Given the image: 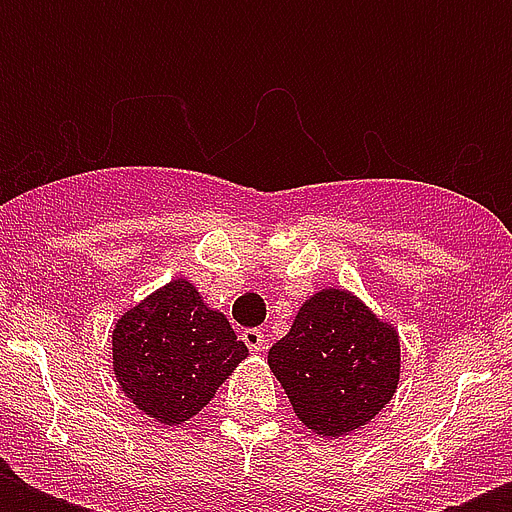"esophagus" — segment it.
<instances>
[{"instance_id":"esophagus-1","label":"esophagus","mask_w":512,"mask_h":512,"mask_svg":"<svg viewBox=\"0 0 512 512\" xmlns=\"http://www.w3.org/2000/svg\"><path fill=\"white\" fill-rule=\"evenodd\" d=\"M241 340H244V345H247L252 353H260V350L265 348V335L260 329H244V332H241Z\"/></svg>"}]
</instances>
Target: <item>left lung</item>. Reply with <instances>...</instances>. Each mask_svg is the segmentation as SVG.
Masks as SVG:
<instances>
[{
  "instance_id": "8db88e82",
  "label": "left lung",
  "mask_w": 512,
  "mask_h": 512,
  "mask_svg": "<svg viewBox=\"0 0 512 512\" xmlns=\"http://www.w3.org/2000/svg\"><path fill=\"white\" fill-rule=\"evenodd\" d=\"M276 380L305 428L348 436L398 388V332L345 289H321L297 311L292 329L268 350Z\"/></svg>"
}]
</instances>
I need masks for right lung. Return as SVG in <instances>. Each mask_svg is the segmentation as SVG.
Here are the masks:
<instances>
[{"label": "right lung", "instance_id": "obj_1", "mask_svg": "<svg viewBox=\"0 0 512 512\" xmlns=\"http://www.w3.org/2000/svg\"><path fill=\"white\" fill-rule=\"evenodd\" d=\"M114 374L140 412L183 425L212 401L249 356L223 313L207 308L191 281L175 279L116 321Z\"/></svg>", "mask_w": 512, "mask_h": 512}]
</instances>
